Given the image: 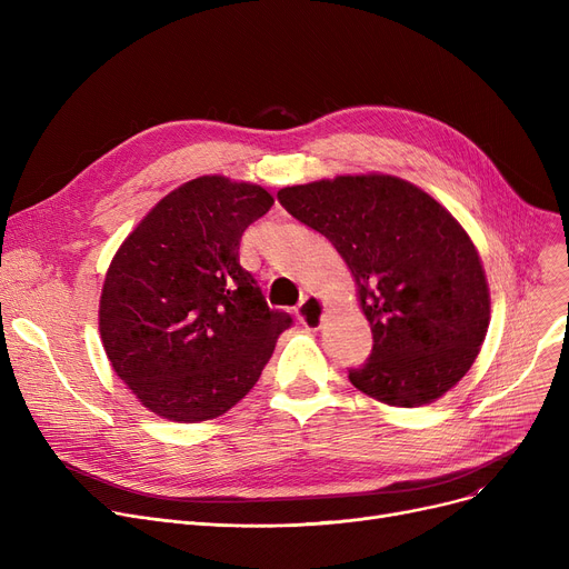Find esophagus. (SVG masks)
Listing matches in <instances>:
<instances>
[{
  "label": "esophagus",
  "instance_id": "34e87169",
  "mask_svg": "<svg viewBox=\"0 0 569 569\" xmlns=\"http://www.w3.org/2000/svg\"><path fill=\"white\" fill-rule=\"evenodd\" d=\"M325 313H327L325 302L313 295H307L300 309H297V318H300V322L307 327V330H320Z\"/></svg>",
  "mask_w": 569,
  "mask_h": 569
}]
</instances>
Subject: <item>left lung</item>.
<instances>
[{"instance_id": "left-lung-1", "label": "left lung", "mask_w": 569, "mask_h": 569, "mask_svg": "<svg viewBox=\"0 0 569 569\" xmlns=\"http://www.w3.org/2000/svg\"><path fill=\"white\" fill-rule=\"evenodd\" d=\"M277 196L330 239L357 283L373 332L369 362L348 373L357 390L397 408L450 392L491 320L485 267L463 226L395 174H339Z\"/></svg>"}]
</instances>
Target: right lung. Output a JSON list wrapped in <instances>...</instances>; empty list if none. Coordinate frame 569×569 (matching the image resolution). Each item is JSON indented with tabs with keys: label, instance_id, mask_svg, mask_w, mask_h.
I'll return each mask as SVG.
<instances>
[{
	"label": "right lung",
	"instance_id": "right-lung-1",
	"mask_svg": "<svg viewBox=\"0 0 569 569\" xmlns=\"http://www.w3.org/2000/svg\"><path fill=\"white\" fill-rule=\"evenodd\" d=\"M272 204L258 184L202 174L161 198L117 249L101 341L114 373L163 420L196 425L230 410L292 325L239 264V239Z\"/></svg>",
	"mask_w": 569,
	"mask_h": 569
}]
</instances>
